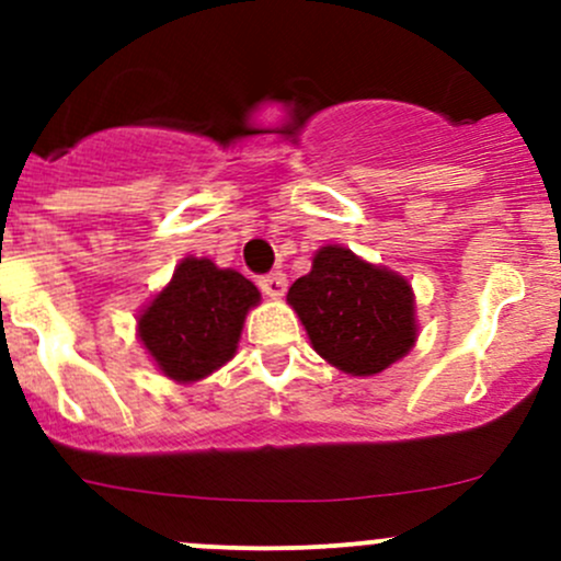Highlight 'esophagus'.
<instances>
[{
    "instance_id": "obj_1",
    "label": "esophagus",
    "mask_w": 561,
    "mask_h": 561,
    "mask_svg": "<svg viewBox=\"0 0 561 561\" xmlns=\"http://www.w3.org/2000/svg\"><path fill=\"white\" fill-rule=\"evenodd\" d=\"M260 290H263L268 298H282L287 290V276L282 274V271H274V274L263 276V279H260Z\"/></svg>"
}]
</instances>
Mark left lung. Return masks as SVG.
Returning <instances> with one entry per match:
<instances>
[{"instance_id": "1", "label": "left lung", "mask_w": 561, "mask_h": 561, "mask_svg": "<svg viewBox=\"0 0 561 561\" xmlns=\"http://www.w3.org/2000/svg\"><path fill=\"white\" fill-rule=\"evenodd\" d=\"M287 304L314 353L350 377L380 375L417 342L410 282L347 247L317 249L312 271L293 282Z\"/></svg>"}]
</instances>
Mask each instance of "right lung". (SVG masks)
Segmentation results:
<instances>
[{
  "instance_id": "1",
  "label": "right lung",
  "mask_w": 561,
  "mask_h": 561,
  "mask_svg": "<svg viewBox=\"0 0 561 561\" xmlns=\"http://www.w3.org/2000/svg\"><path fill=\"white\" fill-rule=\"evenodd\" d=\"M260 290L233 268L186 254L171 282L140 309L138 339L168 380L192 386L236 355Z\"/></svg>"
}]
</instances>
